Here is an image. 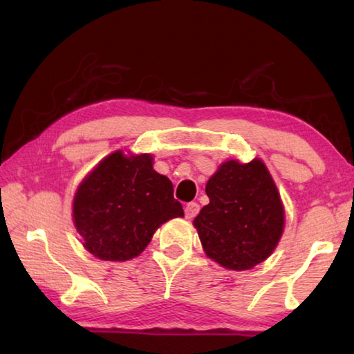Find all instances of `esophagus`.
<instances>
[{
  "label": "esophagus",
  "instance_id": "obj_1",
  "mask_svg": "<svg viewBox=\"0 0 354 354\" xmlns=\"http://www.w3.org/2000/svg\"><path fill=\"white\" fill-rule=\"evenodd\" d=\"M184 212H185V217H187V218H194V217H196V214L200 212V205H198V203H189V205L185 206Z\"/></svg>",
  "mask_w": 354,
  "mask_h": 354
}]
</instances>
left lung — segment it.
<instances>
[{
	"instance_id": "obj_1",
	"label": "left lung",
	"mask_w": 354,
	"mask_h": 354,
	"mask_svg": "<svg viewBox=\"0 0 354 354\" xmlns=\"http://www.w3.org/2000/svg\"><path fill=\"white\" fill-rule=\"evenodd\" d=\"M209 205L194 220L205 253L230 270H248L273 253L284 207L261 159L226 160L206 184Z\"/></svg>"
}]
</instances>
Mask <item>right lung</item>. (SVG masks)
I'll use <instances>...</instances> for the list:
<instances>
[{
    "label": "right lung",
    "mask_w": 354,
    "mask_h": 354,
    "mask_svg": "<svg viewBox=\"0 0 354 354\" xmlns=\"http://www.w3.org/2000/svg\"><path fill=\"white\" fill-rule=\"evenodd\" d=\"M184 217L173 184L153 169L151 154L115 151L84 178L73 200V221L88 253L122 262L139 256L158 227Z\"/></svg>",
    "instance_id": "1"
}]
</instances>
